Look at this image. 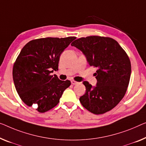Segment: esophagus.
Returning a JSON list of instances; mask_svg holds the SVG:
<instances>
[{
    "instance_id": "34e87169",
    "label": "esophagus",
    "mask_w": 146,
    "mask_h": 146,
    "mask_svg": "<svg viewBox=\"0 0 146 146\" xmlns=\"http://www.w3.org/2000/svg\"><path fill=\"white\" fill-rule=\"evenodd\" d=\"M71 84H73V85H76V84H78L79 83V82L75 81V80H71Z\"/></svg>"
}]
</instances>
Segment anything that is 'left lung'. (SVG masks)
<instances>
[{"instance_id":"8db88e82","label":"left lung","mask_w":146,"mask_h":146,"mask_svg":"<svg viewBox=\"0 0 146 146\" xmlns=\"http://www.w3.org/2000/svg\"><path fill=\"white\" fill-rule=\"evenodd\" d=\"M82 52L88 64L97 68V80L93 86L84 81L86 93L80 97L82 106L96 115L115 108L127 92L131 74L129 56L111 38L90 36L78 38L71 43Z\"/></svg>"}]
</instances>
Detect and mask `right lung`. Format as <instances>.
Instances as JSON below:
<instances>
[{
    "label": "right lung",
    "instance_id": "1",
    "mask_svg": "<svg viewBox=\"0 0 146 146\" xmlns=\"http://www.w3.org/2000/svg\"><path fill=\"white\" fill-rule=\"evenodd\" d=\"M75 38L69 36L35 39L21 49L12 74L17 94L26 105H36V110L44 113L59 103L71 82L61 80L50 73L57 70L61 54Z\"/></svg>",
    "mask_w": 146,
    "mask_h": 146
}]
</instances>
